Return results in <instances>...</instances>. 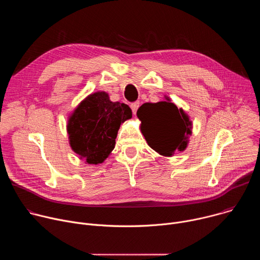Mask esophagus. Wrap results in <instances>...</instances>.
<instances>
[{"mask_svg": "<svg viewBox=\"0 0 260 260\" xmlns=\"http://www.w3.org/2000/svg\"><path fill=\"white\" fill-rule=\"evenodd\" d=\"M140 107V103L139 102H135V103H133V104H131V108H132V111H133V113L136 115V113H137V110H138V108Z\"/></svg>", "mask_w": 260, "mask_h": 260, "instance_id": "1", "label": "esophagus"}]
</instances>
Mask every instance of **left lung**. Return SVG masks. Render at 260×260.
Segmentation results:
<instances>
[{"label":"left lung","instance_id":"obj_1","mask_svg":"<svg viewBox=\"0 0 260 260\" xmlns=\"http://www.w3.org/2000/svg\"><path fill=\"white\" fill-rule=\"evenodd\" d=\"M141 132L148 145L164 156L186 149L192 122L183 109L169 98L158 103H145L137 111Z\"/></svg>","mask_w":260,"mask_h":260}]
</instances>
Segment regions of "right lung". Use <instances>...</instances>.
<instances>
[{
	"instance_id": "add662e5",
	"label": "right lung",
	"mask_w": 260,
	"mask_h": 260,
	"mask_svg": "<svg viewBox=\"0 0 260 260\" xmlns=\"http://www.w3.org/2000/svg\"><path fill=\"white\" fill-rule=\"evenodd\" d=\"M129 118L132 110L126 104L111 102L105 91L91 93L69 117L71 148L88 165L102 164L114 149L120 124Z\"/></svg>"
}]
</instances>
